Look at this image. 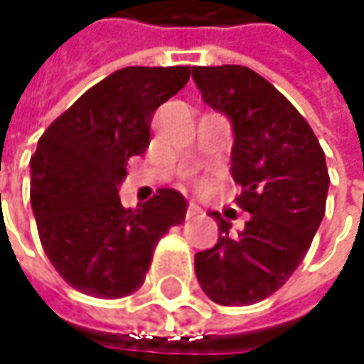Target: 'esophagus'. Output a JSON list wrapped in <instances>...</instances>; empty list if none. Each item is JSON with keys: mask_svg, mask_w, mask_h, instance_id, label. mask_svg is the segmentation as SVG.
<instances>
[{"mask_svg": "<svg viewBox=\"0 0 364 364\" xmlns=\"http://www.w3.org/2000/svg\"><path fill=\"white\" fill-rule=\"evenodd\" d=\"M200 213V206L196 203H188V208H186V217H194V215H198Z\"/></svg>", "mask_w": 364, "mask_h": 364, "instance_id": "1", "label": "esophagus"}]
</instances>
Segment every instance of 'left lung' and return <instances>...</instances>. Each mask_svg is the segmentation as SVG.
<instances>
[{
  "label": "left lung",
  "mask_w": 364,
  "mask_h": 364,
  "mask_svg": "<svg viewBox=\"0 0 364 364\" xmlns=\"http://www.w3.org/2000/svg\"><path fill=\"white\" fill-rule=\"evenodd\" d=\"M192 78L204 103L231 119V174L241 186L235 200L251 215L232 237L231 223L210 213L218 241L196 253V277L220 306L257 304L296 272L324 218L330 184L324 149L298 109L255 70L194 66Z\"/></svg>",
  "instance_id": "8db88e82"
}]
</instances>
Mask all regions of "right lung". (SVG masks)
I'll return each instance as SVG.
<instances>
[{
  "mask_svg": "<svg viewBox=\"0 0 364 364\" xmlns=\"http://www.w3.org/2000/svg\"><path fill=\"white\" fill-rule=\"evenodd\" d=\"M190 78V66H127L68 107L40 137L30 160V200L40 243L64 282L117 300L137 291L156 245L186 217V200L160 188L123 208L117 186L132 156L149 146L156 109Z\"/></svg>",
  "mask_w": 364,
  "mask_h": 364,
  "instance_id": "obj_1",
  "label": "right lung"
}]
</instances>
